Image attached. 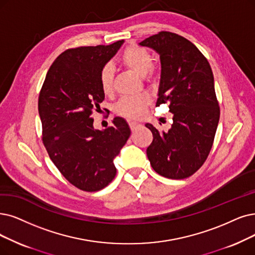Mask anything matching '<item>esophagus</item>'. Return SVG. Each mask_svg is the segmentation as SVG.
Here are the masks:
<instances>
[{"label": "esophagus", "mask_w": 255, "mask_h": 255, "mask_svg": "<svg viewBox=\"0 0 255 255\" xmlns=\"http://www.w3.org/2000/svg\"><path fill=\"white\" fill-rule=\"evenodd\" d=\"M128 126H129V128H130L131 130H134V129H136L138 127H140V125L138 124V122H134V121H130L129 124H128Z\"/></svg>", "instance_id": "obj_1"}]
</instances>
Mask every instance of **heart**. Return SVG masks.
I'll list each match as a JSON object with an SVG mask.
<instances>
[{"label": "heart", "instance_id": "b5f03b06", "mask_svg": "<svg viewBox=\"0 0 255 255\" xmlns=\"http://www.w3.org/2000/svg\"><path fill=\"white\" fill-rule=\"evenodd\" d=\"M152 55L145 48L138 45H129L121 55V63L128 69L140 76H144L148 83H154L158 75L152 67ZM114 69L110 64L105 65L99 72V85L101 91L108 95L113 91ZM151 103L150 97L146 94L122 97L114 107L115 113L128 119H138L144 116L146 110Z\"/></svg>", "mask_w": 255, "mask_h": 255}]
</instances>
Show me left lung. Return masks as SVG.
Segmentation results:
<instances>
[{
  "mask_svg": "<svg viewBox=\"0 0 255 255\" xmlns=\"http://www.w3.org/2000/svg\"><path fill=\"white\" fill-rule=\"evenodd\" d=\"M140 45L160 54L162 70L156 106L166 104L174 114V124L166 133L145 125L152 133L147 158L163 177L188 178L206 161L220 119L210 65L190 40L174 32L160 31Z\"/></svg>",
  "mask_w": 255,
  "mask_h": 255,
  "instance_id": "8db88e82",
  "label": "left lung"
}]
</instances>
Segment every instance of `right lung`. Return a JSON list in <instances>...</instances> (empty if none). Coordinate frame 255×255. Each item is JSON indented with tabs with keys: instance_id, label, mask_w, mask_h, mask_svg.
I'll return each instance as SVG.
<instances>
[{
	"instance_id": "add662e5",
	"label": "right lung",
	"mask_w": 255,
	"mask_h": 255,
	"mask_svg": "<svg viewBox=\"0 0 255 255\" xmlns=\"http://www.w3.org/2000/svg\"><path fill=\"white\" fill-rule=\"evenodd\" d=\"M122 44L124 39L67 49L49 68L39 91L43 144L60 174L84 191H98L113 181L114 158L130 135L120 117L105 130L93 128L92 115L105 99L100 69Z\"/></svg>"
}]
</instances>
